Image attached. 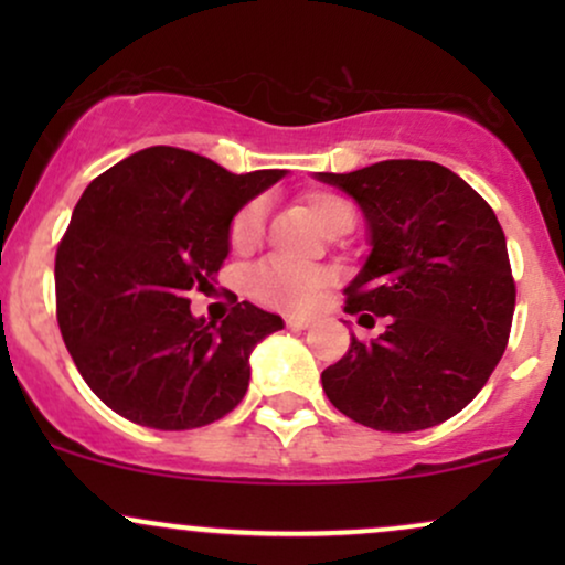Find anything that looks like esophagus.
Instances as JSON below:
<instances>
[{
    "label": "esophagus",
    "instance_id": "obj_1",
    "mask_svg": "<svg viewBox=\"0 0 565 565\" xmlns=\"http://www.w3.org/2000/svg\"><path fill=\"white\" fill-rule=\"evenodd\" d=\"M287 327L295 329V332H300V329L310 327V319L308 316H287Z\"/></svg>",
    "mask_w": 565,
    "mask_h": 565
}]
</instances>
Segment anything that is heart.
I'll list each match as a JSON object with an SVG mask.
<instances>
[{
  "label": "heart",
  "instance_id": "1",
  "mask_svg": "<svg viewBox=\"0 0 565 565\" xmlns=\"http://www.w3.org/2000/svg\"><path fill=\"white\" fill-rule=\"evenodd\" d=\"M305 201V210L310 212V217L319 223L321 231H327L329 236L340 231H350L353 225V206L345 199H340L337 193L329 191H310ZM263 233V204L260 201H252L244 210L236 212L233 217L228 238L231 246L236 252H249L255 249L260 242ZM323 276L310 274V270H291L287 265L278 263H263L252 270L246 278V291H249L255 300L265 305H274V308H305L316 297V291L321 289Z\"/></svg>",
  "mask_w": 565,
  "mask_h": 565
}]
</instances>
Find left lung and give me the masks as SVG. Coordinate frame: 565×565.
Masks as SVG:
<instances>
[{
	"label": "left lung",
	"mask_w": 565,
	"mask_h": 565,
	"mask_svg": "<svg viewBox=\"0 0 565 565\" xmlns=\"http://www.w3.org/2000/svg\"><path fill=\"white\" fill-rule=\"evenodd\" d=\"M366 220L364 265L345 287L350 316L377 340H350L323 369L334 408L374 430L414 433L462 412L508 348L515 281L502 225L436 161L391 159L348 174L316 172Z\"/></svg>",
	"instance_id": "obj_1"
}]
</instances>
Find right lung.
Here are the masks:
<instances>
[{
    "mask_svg": "<svg viewBox=\"0 0 565 565\" xmlns=\"http://www.w3.org/2000/svg\"><path fill=\"white\" fill-rule=\"evenodd\" d=\"M284 170L233 174L183 148L132 153L82 193L55 255L57 323L97 398L157 430L225 417L249 387V355L281 316L238 302L191 313L231 252V223Z\"/></svg>",
    "mask_w": 565,
    "mask_h": 565,
    "instance_id": "add662e5",
    "label": "right lung"
}]
</instances>
